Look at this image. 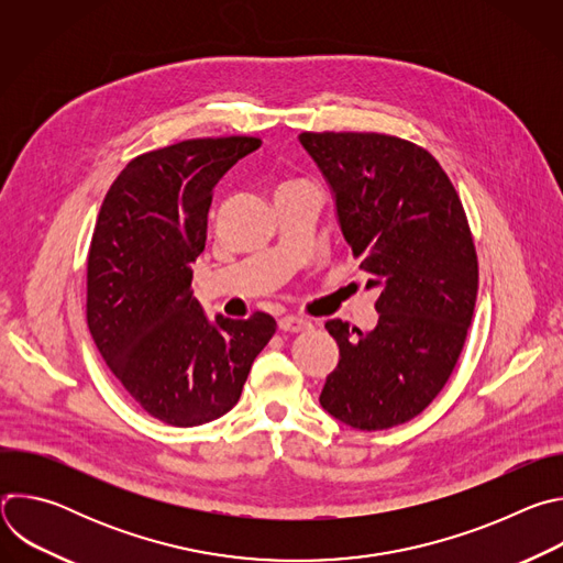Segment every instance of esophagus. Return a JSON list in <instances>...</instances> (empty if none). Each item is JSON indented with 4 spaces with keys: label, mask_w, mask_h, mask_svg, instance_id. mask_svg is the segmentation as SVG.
Returning a JSON list of instances; mask_svg holds the SVG:
<instances>
[{
    "label": "esophagus",
    "mask_w": 563,
    "mask_h": 563,
    "mask_svg": "<svg viewBox=\"0 0 563 563\" xmlns=\"http://www.w3.org/2000/svg\"><path fill=\"white\" fill-rule=\"evenodd\" d=\"M278 328L283 332H302V330H309L311 323H309V320L300 318V316H283L278 320Z\"/></svg>",
    "instance_id": "obj_1"
}]
</instances>
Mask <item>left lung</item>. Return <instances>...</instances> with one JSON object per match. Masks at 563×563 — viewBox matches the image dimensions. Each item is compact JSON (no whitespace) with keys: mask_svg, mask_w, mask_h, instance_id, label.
I'll return each instance as SVG.
<instances>
[{"mask_svg":"<svg viewBox=\"0 0 563 563\" xmlns=\"http://www.w3.org/2000/svg\"><path fill=\"white\" fill-rule=\"evenodd\" d=\"M330 185L354 258L378 289L374 330L325 328L339 343L320 406L356 430H387L421 415L463 350L478 265L463 205L437 159L383 133H300Z\"/></svg>","mask_w":563,"mask_h":563,"instance_id":"obj_1","label":"left lung"}]
</instances>
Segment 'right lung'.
<instances>
[{"mask_svg":"<svg viewBox=\"0 0 563 563\" xmlns=\"http://www.w3.org/2000/svg\"><path fill=\"white\" fill-rule=\"evenodd\" d=\"M258 146V137L233 135L137 155L96 222L87 274L91 336L137 406L169 426L227 415L276 332L265 311L209 318L191 291L213 189Z\"/></svg>","mask_w":563,"mask_h":563,"instance_id":"1","label":"right lung"}]
</instances>
